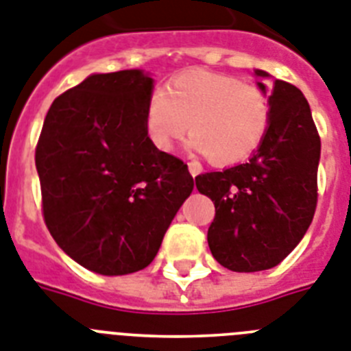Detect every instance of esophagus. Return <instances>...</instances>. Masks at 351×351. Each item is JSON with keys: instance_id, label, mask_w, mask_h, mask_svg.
Instances as JSON below:
<instances>
[{"instance_id": "34e87169", "label": "esophagus", "mask_w": 351, "mask_h": 351, "mask_svg": "<svg viewBox=\"0 0 351 351\" xmlns=\"http://www.w3.org/2000/svg\"><path fill=\"white\" fill-rule=\"evenodd\" d=\"M187 166H189V173L193 176H196V175H200L202 173V166H200V162H189V164H187Z\"/></svg>"}]
</instances>
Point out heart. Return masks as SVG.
<instances>
[{
	"label": "heart",
	"mask_w": 351,
	"mask_h": 351,
	"mask_svg": "<svg viewBox=\"0 0 351 351\" xmlns=\"http://www.w3.org/2000/svg\"><path fill=\"white\" fill-rule=\"evenodd\" d=\"M272 106L256 84L227 73L185 72L147 97L146 131L153 146L171 151L187 133L189 146L216 166L254 155L269 133Z\"/></svg>",
	"instance_id": "1"
}]
</instances>
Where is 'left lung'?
Segmentation results:
<instances>
[{
  "label": "left lung",
  "instance_id": "1",
  "mask_svg": "<svg viewBox=\"0 0 351 351\" xmlns=\"http://www.w3.org/2000/svg\"><path fill=\"white\" fill-rule=\"evenodd\" d=\"M256 75L269 73L256 70ZM269 99V133L249 162L195 178L202 195L215 202L207 230L210 252L234 272L281 263L303 240L317 205L321 138L308 102L285 81L274 82Z\"/></svg>",
  "mask_w": 351,
  "mask_h": 351
}]
</instances>
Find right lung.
Returning a JSON list of instances; mask_svg holds the SVG:
<instances>
[{
  "label": "right lung",
  "instance_id": "1",
  "mask_svg": "<svg viewBox=\"0 0 351 351\" xmlns=\"http://www.w3.org/2000/svg\"><path fill=\"white\" fill-rule=\"evenodd\" d=\"M153 79L95 73L57 97L36 147L43 216L56 243L84 269H146L195 187L187 164L146 131Z\"/></svg>",
  "mask_w": 351,
  "mask_h": 351
}]
</instances>
